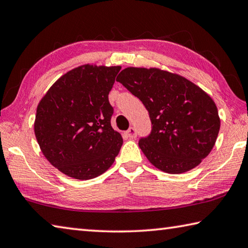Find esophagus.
<instances>
[{"instance_id":"34e87169","label":"esophagus","mask_w":248,"mask_h":248,"mask_svg":"<svg viewBox=\"0 0 248 248\" xmlns=\"http://www.w3.org/2000/svg\"><path fill=\"white\" fill-rule=\"evenodd\" d=\"M126 135H127V137H129V138H136V136H137L136 128H135V127H129L128 131L126 132Z\"/></svg>"}]
</instances>
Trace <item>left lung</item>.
I'll return each mask as SVG.
<instances>
[{
  "mask_svg": "<svg viewBox=\"0 0 248 248\" xmlns=\"http://www.w3.org/2000/svg\"><path fill=\"white\" fill-rule=\"evenodd\" d=\"M149 113L151 132L140 145L155 168L171 174L197 167L218 137V108L186 78L158 68L127 67L116 77Z\"/></svg>",
  "mask_w": 248,
  "mask_h": 248,
  "instance_id": "obj_1",
  "label": "left lung"
}]
</instances>
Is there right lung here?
<instances>
[{"label": "right lung", "mask_w": 248, "mask_h": 248, "mask_svg": "<svg viewBox=\"0 0 248 248\" xmlns=\"http://www.w3.org/2000/svg\"><path fill=\"white\" fill-rule=\"evenodd\" d=\"M121 66L82 65L65 74L37 108L34 134L52 166L77 180L106 172L123 140L111 126L108 93Z\"/></svg>", "instance_id": "obj_1"}]
</instances>
